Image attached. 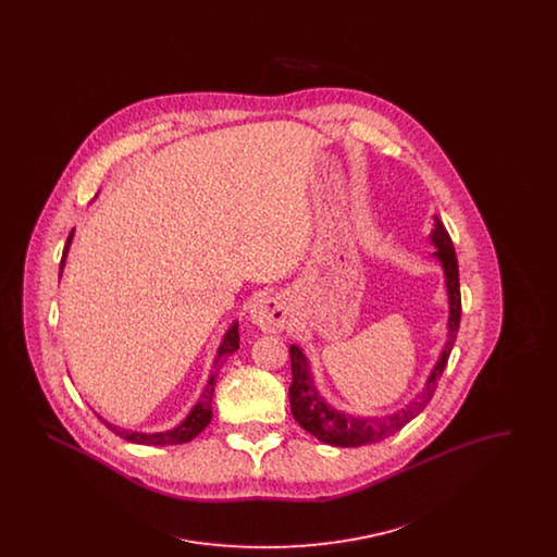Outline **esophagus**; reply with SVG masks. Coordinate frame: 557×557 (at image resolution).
<instances>
[{"label":"esophagus","mask_w":557,"mask_h":557,"mask_svg":"<svg viewBox=\"0 0 557 557\" xmlns=\"http://www.w3.org/2000/svg\"><path fill=\"white\" fill-rule=\"evenodd\" d=\"M288 305L277 294H265L257 298V302L250 307V319L255 325H259L263 332L277 334L288 325Z\"/></svg>","instance_id":"34e87169"}]
</instances>
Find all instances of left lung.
Listing matches in <instances>:
<instances>
[{"mask_svg": "<svg viewBox=\"0 0 557 557\" xmlns=\"http://www.w3.org/2000/svg\"><path fill=\"white\" fill-rule=\"evenodd\" d=\"M430 242L436 248L432 257L441 263L445 273V286H447V298H449V319H447L449 332H447V343L441 350V357L425 380L424 388L403 409L384 418H359V416H348L345 411H338L319 395L313 373H311V361L307 359L302 348L296 345L290 346L292 384L288 393H290L292 416L321 443L332 447H361V445L380 443L398 432L407 422H411L416 416H420L434 395L438 380L447 368L450 348L457 338L459 319H461V294H459V267H457L455 248L445 225L436 214H434V230L430 232Z\"/></svg>", "mask_w": 557, "mask_h": 557, "instance_id": "left-lung-1", "label": "left lung"}]
</instances>
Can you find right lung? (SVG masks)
Here are the masks:
<instances>
[{
    "label": "right lung",
    "instance_id": "obj_1",
    "mask_svg": "<svg viewBox=\"0 0 557 557\" xmlns=\"http://www.w3.org/2000/svg\"><path fill=\"white\" fill-rule=\"evenodd\" d=\"M73 234L75 230L71 232V236L66 239V246H64V252H62V261H60V277H62V271L66 265V257H69V248H71V242H73ZM239 348V332L238 321H234L221 345L216 348V357L212 361V373L202 391L200 398L196 400V405L189 409V413L186 416V420H182L180 424L169 428V430H162V432H133V430H125L121 425L110 424L108 420H104L102 416H98L108 430H112L116 436L135 443V445H152V447H162V445H182V443H189L191 438H196L207 425L211 424L212 418V393H214V382H216V375L219 370L223 368V363L227 361V357L232 352H236Z\"/></svg>",
    "mask_w": 557,
    "mask_h": 557
}]
</instances>
